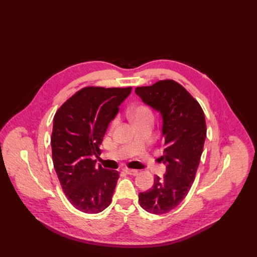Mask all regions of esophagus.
I'll use <instances>...</instances> for the list:
<instances>
[{
  "label": "esophagus",
  "instance_id": "34e87169",
  "mask_svg": "<svg viewBox=\"0 0 257 257\" xmlns=\"http://www.w3.org/2000/svg\"><path fill=\"white\" fill-rule=\"evenodd\" d=\"M123 171L128 174V175H132V176H136L138 174V171L137 170H134V169H129V168H124Z\"/></svg>",
  "mask_w": 257,
  "mask_h": 257
}]
</instances>
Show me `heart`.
Returning a JSON list of instances; mask_svg holds the SVG:
<instances>
[{"mask_svg":"<svg viewBox=\"0 0 257 257\" xmlns=\"http://www.w3.org/2000/svg\"><path fill=\"white\" fill-rule=\"evenodd\" d=\"M130 115H131L132 120L135 122L137 120H140V119H143V118H146V117H153V112L148 105L140 104V105L135 106L132 109V112H131ZM117 123H118V119L115 118L111 122V128H114L117 125Z\"/></svg>","mask_w":257,"mask_h":257,"instance_id":"obj_1","label":"heart"}]
</instances>
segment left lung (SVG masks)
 I'll list each match as a JSON object with an SVG mask.
<instances>
[{
  "label": "left lung",
  "mask_w": 257,
  "mask_h": 257,
  "mask_svg": "<svg viewBox=\"0 0 257 257\" xmlns=\"http://www.w3.org/2000/svg\"><path fill=\"white\" fill-rule=\"evenodd\" d=\"M135 92L163 118V178L156 176L153 188L139 193V204L155 214L174 209L188 194L196 175L206 137L204 113L198 101L178 82L166 79Z\"/></svg>",
  "instance_id": "left-lung-1"
}]
</instances>
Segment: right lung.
<instances>
[{
    "instance_id": "right-lung-1",
    "label": "right lung",
    "mask_w": 257,
    "mask_h": 257,
    "mask_svg": "<svg viewBox=\"0 0 257 257\" xmlns=\"http://www.w3.org/2000/svg\"><path fill=\"white\" fill-rule=\"evenodd\" d=\"M132 87L88 86L68 98L54 117L52 156L60 184L71 204L85 213L106 208L119 172L96 165L107 126Z\"/></svg>"
}]
</instances>
